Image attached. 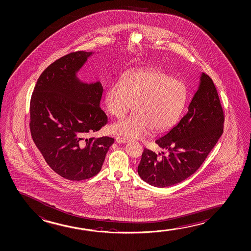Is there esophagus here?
Here are the masks:
<instances>
[{
  "mask_svg": "<svg viewBox=\"0 0 251 251\" xmlns=\"http://www.w3.org/2000/svg\"><path fill=\"white\" fill-rule=\"evenodd\" d=\"M130 141V139L124 138V137H116L117 143H128Z\"/></svg>",
  "mask_w": 251,
  "mask_h": 251,
  "instance_id": "obj_1",
  "label": "esophagus"
}]
</instances>
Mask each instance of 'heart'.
<instances>
[{
    "label": "heart",
    "instance_id": "1",
    "mask_svg": "<svg viewBox=\"0 0 251 251\" xmlns=\"http://www.w3.org/2000/svg\"><path fill=\"white\" fill-rule=\"evenodd\" d=\"M188 98L187 86L160 69L148 68L126 74L111 84L105 94L108 112L122 118L134 105V112L112 126V131L128 138L167 131L179 120Z\"/></svg>",
    "mask_w": 251,
    "mask_h": 251
}]
</instances>
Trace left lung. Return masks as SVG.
I'll return each mask as SVG.
<instances>
[{
    "label": "left lung",
    "instance_id": "left-lung-1",
    "mask_svg": "<svg viewBox=\"0 0 251 251\" xmlns=\"http://www.w3.org/2000/svg\"><path fill=\"white\" fill-rule=\"evenodd\" d=\"M225 113L217 88L202 73L188 112L155 142L162 154L145 148L139 176L155 187L181 183L199 170L224 132Z\"/></svg>",
    "mask_w": 251,
    "mask_h": 251
}]
</instances>
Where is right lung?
I'll use <instances>...</instances> for the list:
<instances>
[{"label":"right lung","mask_w":251,"mask_h":251,"mask_svg":"<svg viewBox=\"0 0 251 251\" xmlns=\"http://www.w3.org/2000/svg\"><path fill=\"white\" fill-rule=\"evenodd\" d=\"M92 53L70 52L49 65L31 97L32 139L52 171L72 181L97 175L114 142L107 136L87 138L108 122L100 106V82L86 84L76 77Z\"/></svg>","instance_id":"1"}]
</instances>
